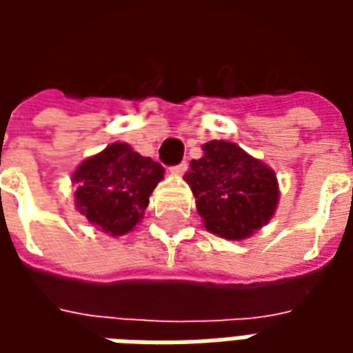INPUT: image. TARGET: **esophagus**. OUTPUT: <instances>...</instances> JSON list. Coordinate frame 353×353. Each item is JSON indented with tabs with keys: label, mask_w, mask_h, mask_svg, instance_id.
<instances>
[{
	"label": "esophagus",
	"mask_w": 353,
	"mask_h": 353,
	"mask_svg": "<svg viewBox=\"0 0 353 353\" xmlns=\"http://www.w3.org/2000/svg\"><path fill=\"white\" fill-rule=\"evenodd\" d=\"M187 168H189L187 161L179 162L177 166H174V168H172V174H177V176H181V174H185V172H187Z\"/></svg>",
	"instance_id": "1"
}]
</instances>
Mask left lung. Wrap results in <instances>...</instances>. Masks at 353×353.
I'll list each match as a JSON object with an SVG mask.
<instances>
[{
  "instance_id": "8db88e82",
  "label": "left lung",
  "mask_w": 353,
  "mask_h": 353,
  "mask_svg": "<svg viewBox=\"0 0 353 353\" xmlns=\"http://www.w3.org/2000/svg\"><path fill=\"white\" fill-rule=\"evenodd\" d=\"M204 157L185 174L208 230L227 240H242L261 229L278 204L274 172L236 143L214 139Z\"/></svg>"
}]
</instances>
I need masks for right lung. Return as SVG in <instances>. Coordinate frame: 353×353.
Wrapping results in <instances>:
<instances>
[{"instance_id":"add662e5","label":"right lung","mask_w":353,"mask_h":353,"mask_svg":"<svg viewBox=\"0 0 353 353\" xmlns=\"http://www.w3.org/2000/svg\"><path fill=\"white\" fill-rule=\"evenodd\" d=\"M162 174L153 159L126 143H111L75 170V206L92 225L121 236L141 219Z\"/></svg>"}]
</instances>
